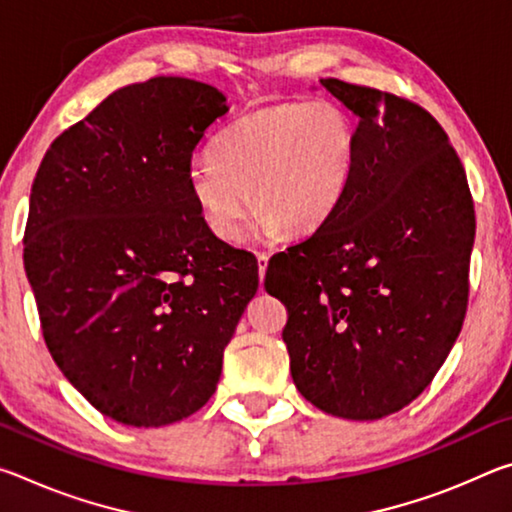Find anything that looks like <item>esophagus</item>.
<instances>
[{
  "label": "esophagus",
  "mask_w": 512,
  "mask_h": 512,
  "mask_svg": "<svg viewBox=\"0 0 512 512\" xmlns=\"http://www.w3.org/2000/svg\"><path fill=\"white\" fill-rule=\"evenodd\" d=\"M268 253H257V273H259V282L264 280V275H266V268H268Z\"/></svg>",
  "instance_id": "obj_1"
}]
</instances>
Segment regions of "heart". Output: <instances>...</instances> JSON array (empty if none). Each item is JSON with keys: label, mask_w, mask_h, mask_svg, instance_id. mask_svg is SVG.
<instances>
[{"label": "heart", "mask_w": 512, "mask_h": 512, "mask_svg": "<svg viewBox=\"0 0 512 512\" xmlns=\"http://www.w3.org/2000/svg\"><path fill=\"white\" fill-rule=\"evenodd\" d=\"M212 155L189 164L187 183L216 237L235 241L259 212L257 232H307L329 219L348 192L357 133L339 103H277L216 135Z\"/></svg>", "instance_id": "b5f03b06"}]
</instances>
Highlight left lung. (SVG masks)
<instances>
[{"label":"left lung","mask_w":512,"mask_h":512,"mask_svg":"<svg viewBox=\"0 0 512 512\" xmlns=\"http://www.w3.org/2000/svg\"><path fill=\"white\" fill-rule=\"evenodd\" d=\"M359 117L348 192L314 235L271 257L264 287L287 307L291 377L316 409L379 420L431 384L461 334L474 203L427 110L320 79Z\"/></svg>","instance_id":"8db88e82"}]
</instances>
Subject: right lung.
<instances>
[{
    "mask_svg": "<svg viewBox=\"0 0 512 512\" xmlns=\"http://www.w3.org/2000/svg\"><path fill=\"white\" fill-rule=\"evenodd\" d=\"M225 112L201 81L126 85L51 142L33 180L24 268L42 336L69 384L128 427L210 400L257 293V259L207 228L187 183Z\"/></svg>",
    "mask_w": 512,
    "mask_h": 512,
    "instance_id": "1",
    "label": "right lung"
}]
</instances>
